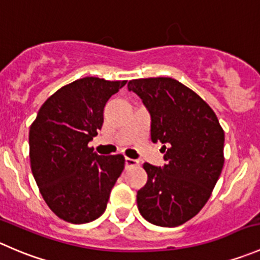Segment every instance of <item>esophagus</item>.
Listing matches in <instances>:
<instances>
[{
	"mask_svg": "<svg viewBox=\"0 0 260 260\" xmlns=\"http://www.w3.org/2000/svg\"><path fill=\"white\" fill-rule=\"evenodd\" d=\"M135 166H139L138 160L131 158H125V167H126V168H130V167H135Z\"/></svg>",
	"mask_w": 260,
	"mask_h": 260,
	"instance_id": "obj_1",
	"label": "esophagus"
}]
</instances>
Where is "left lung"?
<instances>
[{
	"mask_svg": "<svg viewBox=\"0 0 260 260\" xmlns=\"http://www.w3.org/2000/svg\"><path fill=\"white\" fill-rule=\"evenodd\" d=\"M151 116L150 138L160 141L163 168L144 163L146 184L136 194L149 222L174 228L196 216L209 201L223 167L225 134L214 110L171 77L127 83Z\"/></svg>",
	"mask_w": 260,
	"mask_h": 260,
	"instance_id": "8db88e82",
	"label": "left lung"
}]
</instances>
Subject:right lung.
<instances>
[{
  "label": "right lung",
  "instance_id": "add662e5",
  "mask_svg": "<svg viewBox=\"0 0 260 260\" xmlns=\"http://www.w3.org/2000/svg\"><path fill=\"white\" fill-rule=\"evenodd\" d=\"M126 81L84 77L66 84L40 107L30 126V167L49 209L72 223L105 212L125 158L99 155L88 143L104 124L110 97Z\"/></svg>",
  "mask_w": 260,
  "mask_h": 260
}]
</instances>
